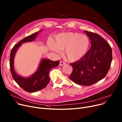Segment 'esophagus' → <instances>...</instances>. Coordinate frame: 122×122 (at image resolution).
<instances>
[{
    "label": "esophagus",
    "mask_w": 122,
    "mask_h": 122,
    "mask_svg": "<svg viewBox=\"0 0 122 122\" xmlns=\"http://www.w3.org/2000/svg\"><path fill=\"white\" fill-rule=\"evenodd\" d=\"M65 64H66V63L65 62H64V61H60V64H59V65H60V66H62L64 65Z\"/></svg>",
    "instance_id": "esophagus-1"
}]
</instances>
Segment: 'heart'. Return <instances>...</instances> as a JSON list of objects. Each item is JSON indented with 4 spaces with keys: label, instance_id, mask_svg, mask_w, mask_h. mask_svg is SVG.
<instances>
[{
    "label": "heart",
    "instance_id": "b5f03b06",
    "mask_svg": "<svg viewBox=\"0 0 122 122\" xmlns=\"http://www.w3.org/2000/svg\"><path fill=\"white\" fill-rule=\"evenodd\" d=\"M89 46L88 37L84 34L75 32L61 33L56 37L53 42L49 41L47 46L49 49L59 54L64 50V54L71 61L80 59L86 53Z\"/></svg>",
    "mask_w": 122,
    "mask_h": 122
}]
</instances>
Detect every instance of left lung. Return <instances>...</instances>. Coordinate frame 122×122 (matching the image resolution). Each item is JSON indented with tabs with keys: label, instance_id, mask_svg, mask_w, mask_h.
Instances as JSON below:
<instances>
[{
	"label": "left lung",
	"instance_id": "8db88e82",
	"mask_svg": "<svg viewBox=\"0 0 122 122\" xmlns=\"http://www.w3.org/2000/svg\"><path fill=\"white\" fill-rule=\"evenodd\" d=\"M91 40V46L85 55L70 65L72 71L70 78L76 84L89 86L107 76L112 59L110 46L99 34L85 31Z\"/></svg>",
	"mask_w": 122,
	"mask_h": 122
}]
</instances>
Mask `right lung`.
Wrapping results in <instances>:
<instances>
[{
	"label": "right lung",
	"instance_id": "add662e5",
	"mask_svg": "<svg viewBox=\"0 0 122 122\" xmlns=\"http://www.w3.org/2000/svg\"><path fill=\"white\" fill-rule=\"evenodd\" d=\"M40 31L20 40L14 46L10 53V69L13 78L21 88L28 92H36L45 88L50 81V78L48 76L50 71L52 68L58 66L59 64V61H53L48 59H42L38 71L32 76L27 78L18 76L15 71L13 65L14 58L16 51L22 43L33 41Z\"/></svg>",
	"mask_w": 122,
	"mask_h": 122
}]
</instances>
